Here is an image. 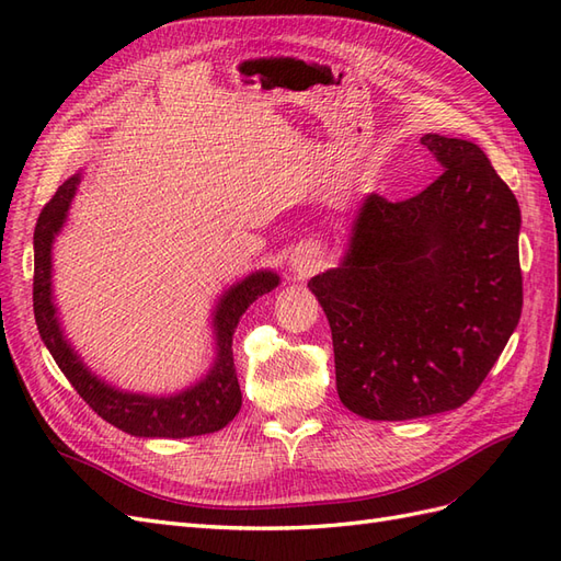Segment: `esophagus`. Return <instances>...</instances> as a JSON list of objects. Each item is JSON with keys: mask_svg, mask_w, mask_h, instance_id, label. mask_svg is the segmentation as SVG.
<instances>
[{"mask_svg": "<svg viewBox=\"0 0 561 561\" xmlns=\"http://www.w3.org/2000/svg\"><path fill=\"white\" fill-rule=\"evenodd\" d=\"M322 265V255L314 247H298L289 257V270L298 279H308L312 272H318Z\"/></svg>", "mask_w": 561, "mask_h": 561, "instance_id": "34e87169", "label": "esophagus"}]
</instances>
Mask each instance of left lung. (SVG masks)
I'll list each match as a JSON object with an SVG mask.
<instances>
[{
  "label": "left lung",
  "instance_id": "1",
  "mask_svg": "<svg viewBox=\"0 0 561 561\" xmlns=\"http://www.w3.org/2000/svg\"><path fill=\"white\" fill-rule=\"evenodd\" d=\"M436 182L357 206L341 263L308 286L332 327L336 391L365 420L457 410L522 318V210L485 153L424 135Z\"/></svg>",
  "mask_w": 561,
  "mask_h": 561
}]
</instances>
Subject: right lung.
<instances>
[{"instance_id":"add662e5","label":"right lung","mask_w":561,"mask_h":561,"mask_svg":"<svg viewBox=\"0 0 561 561\" xmlns=\"http://www.w3.org/2000/svg\"><path fill=\"white\" fill-rule=\"evenodd\" d=\"M80 182L82 170L59 186V192L42 208L35 225L33 306L39 336L47 351L84 403L125 434L137 438H190L225 428L241 410V389L232 353L237 324L253 300L277 289L282 282L279 275L275 270H255L220 294L210 312L215 357L198 381L165 396L118 389L82 360L66 336L61 312L54 298V241L64 232Z\"/></svg>"}]
</instances>
